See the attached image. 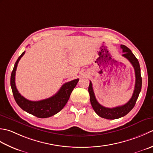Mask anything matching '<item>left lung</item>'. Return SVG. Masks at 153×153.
I'll use <instances>...</instances> for the list:
<instances>
[{
    "instance_id": "left-lung-1",
    "label": "left lung",
    "mask_w": 153,
    "mask_h": 153,
    "mask_svg": "<svg viewBox=\"0 0 153 153\" xmlns=\"http://www.w3.org/2000/svg\"><path fill=\"white\" fill-rule=\"evenodd\" d=\"M121 48L122 49L123 53L122 56L126 57L130 62L131 64L133 65L134 70H135V85L131 98L129 100L128 102H127L126 104L123 105L112 108H105L100 104L98 101L96 100L91 81H90V85L88 86L90 103H91L93 109L100 117L108 120L118 119V118L123 117L128 114L135 106L137 100L139 93L141 90L142 78L141 76V68H140V65L137 59L133 55L131 51L126 45H121Z\"/></svg>"
}]
</instances>
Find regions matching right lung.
<instances>
[{"label": "right lung", "instance_id": "1", "mask_svg": "<svg viewBox=\"0 0 153 153\" xmlns=\"http://www.w3.org/2000/svg\"><path fill=\"white\" fill-rule=\"evenodd\" d=\"M25 51L21 54L16 61L10 76V86L14 98L17 104L27 113L39 118H46L54 116L60 111L69 99L71 92L79 82V79L66 82L61 87L59 91L51 97L39 101H31L22 96L18 91L15 84L16 71L21 57Z\"/></svg>", "mask_w": 153, "mask_h": 153}]
</instances>
